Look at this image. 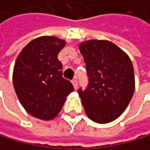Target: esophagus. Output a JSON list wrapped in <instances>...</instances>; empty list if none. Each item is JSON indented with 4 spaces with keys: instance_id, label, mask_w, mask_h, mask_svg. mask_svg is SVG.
<instances>
[{
    "instance_id": "obj_1",
    "label": "esophagus",
    "mask_w": 150,
    "mask_h": 150,
    "mask_svg": "<svg viewBox=\"0 0 150 150\" xmlns=\"http://www.w3.org/2000/svg\"><path fill=\"white\" fill-rule=\"evenodd\" d=\"M72 84L74 87V89H77V86H78V83H77V79L76 78H74L72 80Z\"/></svg>"
}]
</instances>
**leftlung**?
I'll return each instance as SVG.
<instances>
[{
	"instance_id": "8db88e82",
	"label": "left lung",
	"mask_w": 150,
	"mask_h": 150,
	"mask_svg": "<svg viewBox=\"0 0 150 150\" xmlns=\"http://www.w3.org/2000/svg\"><path fill=\"white\" fill-rule=\"evenodd\" d=\"M84 56L88 86L78 89L86 116L105 124L121 116L135 91L133 64L128 55L106 40H89L79 45Z\"/></svg>"
}]
</instances>
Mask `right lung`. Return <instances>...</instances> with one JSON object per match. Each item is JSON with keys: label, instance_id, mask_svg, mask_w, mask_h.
<instances>
[{"label": "right lung", "instance_id": "obj_1", "mask_svg": "<svg viewBox=\"0 0 150 150\" xmlns=\"http://www.w3.org/2000/svg\"><path fill=\"white\" fill-rule=\"evenodd\" d=\"M64 45V40L41 36L31 41L16 59L13 87L23 108L34 117L54 118L74 91L71 82L63 77V65L57 58Z\"/></svg>", "mask_w": 150, "mask_h": 150}]
</instances>
